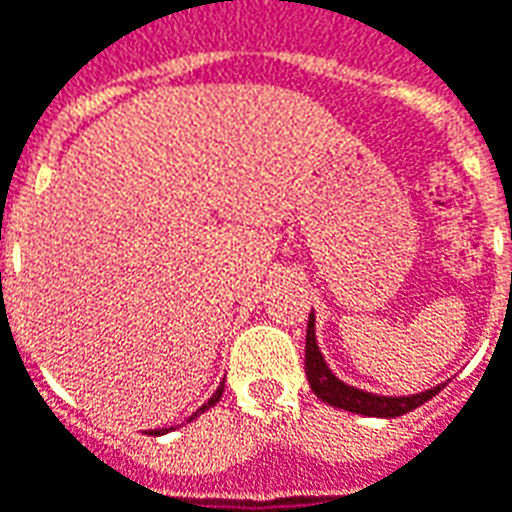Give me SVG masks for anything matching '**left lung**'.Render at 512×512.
Masks as SVG:
<instances>
[{
  "mask_svg": "<svg viewBox=\"0 0 512 512\" xmlns=\"http://www.w3.org/2000/svg\"><path fill=\"white\" fill-rule=\"evenodd\" d=\"M305 375H308V384L314 389L316 398H322L336 409L344 412H356V415L367 417H401L406 412H412L417 406L434 398L440 387L426 389L420 395H406V398H384V395H373V392H361L356 387H347L344 381H339L336 375L330 373L325 358L316 347L314 336V314L308 316V333H305Z\"/></svg>",
  "mask_w": 512,
  "mask_h": 512,
  "instance_id": "1",
  "label": "left lung"
}]
</instances>
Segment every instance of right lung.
Instances as JSON below:
<instances>
[{"label":"right lung","instance_id":"1","mask_svg":"<svg viewBox=\"0 0 512 512\" xmlns=\"http://www.w3.org/2000/svg\"><path fill=\"white\" fill-rule=\"evenodd\" d=\"M221 392H224V384H221V387L215 389V395H212L210 401L204 403V406H201V409H198V412H196V415H193V417H198V415H201V412H207L210 406H215V403L221 401ZM193 417H190V420H193ZM165 431H168V429H154V431H148V434H154V437H156V434H165Z\"/></svg>","mask_w":512,"mask_h":512}]
</instances>
